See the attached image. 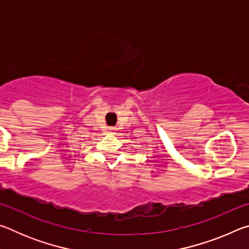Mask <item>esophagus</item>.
Wrapping results in <instances>:
<instances>
[{
	"mask_svg": "<svg viewBox=\"0 0 249 249\" xmlns=\"http://www.w3.org/2000/svg\"><path fill=\"white\" fill-rule=\"evenodd\" d=\"M108 130H109V132H111V133H113V132H114V130H115V128H114V127H108Z\"/></svg>",
	"mask_w": 249,
	"mask_h": 249,
	"instance_id": "1",
	"label": "esophagus"
}]
</instances>
